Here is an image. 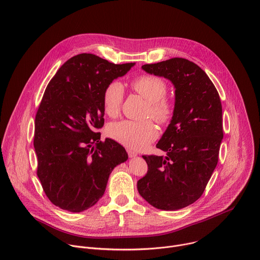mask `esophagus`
Returning a JSON list of instances; mask_svg holds the SVG:
<instances>
[{
	"instance_id": "1",
	"label": "esophagus",
	"mask_w": 260,
	"mask_h": 260,
	"mask_svg": "<svg viewBox=\"0 0 260 260\" xmlns=\"http://www.w3.org/2000/svg\"><path fill=\"white\" fill-rule=\"evenodd\" d=\"M127 154H128V156L131 157V158H133V157H136L138 154L135 152V151H132V150H127Z\"/></svg>"
}]
</instances>
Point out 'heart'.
I'll return each instance as SVG.
<instances>
[{
	"label": "heart",
	"mask_w": 260,
	"mask_h": 260,
	"mask_svg": "<svg viewBox=\"0 0 260 260\" xmlns=\"http://www.w3.org/2000/svg\"><path fill=\"white\" fill-rule=\"evenodd\" d=\"M131 85L148 103L146 108L147 116H150L162 125L171 121L174 109L171 102L166 99L168 84L164 79L153 75H144L135 79ZM123 93V86L118 81H112L107 85L103 93V108L108 116L118 115ZM107 133L110 138L136 151L145 149L158 137V131L151 120L113 122L108 125Z\"/></svg>",
	"instance_id": "b5f03b06"
}]
</instances>
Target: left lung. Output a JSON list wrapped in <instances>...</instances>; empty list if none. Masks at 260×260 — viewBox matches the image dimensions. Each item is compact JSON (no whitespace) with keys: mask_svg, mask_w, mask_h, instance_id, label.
I'll return each mask as SVG.
<instances>
[{"mask_svg":"<svg viewBox=\"0 0 260 260\" xmlns=\"http://www.w3.org/2000/svg\"><path fill=\"white\" fill-rule=\"evenodd\" d=\"M142 69L175 87L172 120L156 147L166 156L144 155L147 174L138 191L151 206L179 210L198 201L217 166L223 139L222 106L216 87L194 62L175 57Z\"/></svg>","mask_w":260,"mask_h":260,"instance_id":"left-lung-1","label":"left lung"}]
</instances>
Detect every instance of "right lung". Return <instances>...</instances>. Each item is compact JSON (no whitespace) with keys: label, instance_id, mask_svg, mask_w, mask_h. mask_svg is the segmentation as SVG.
Returning <instances> with one entry per match:
<instances>
[{"label":"right lung","instance_id":"obj_1","mask_svg":"<svg viewBox=\"0 0 260 260\" xmlns=\"http://www.w3.org/2000/svg\"><path fill=\"white\" fill-rule=\"evenodd\" d=\"M135 62L115 64L94 54L67 60L48 83L36 114L34 147L37 175L49 201L79 213L104 196L113 169L126 161L124 148L101 141L103 93Z\"/></svg>","mask_w":260,"mask_h":260}]
</instances>
